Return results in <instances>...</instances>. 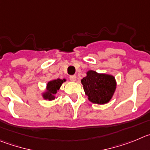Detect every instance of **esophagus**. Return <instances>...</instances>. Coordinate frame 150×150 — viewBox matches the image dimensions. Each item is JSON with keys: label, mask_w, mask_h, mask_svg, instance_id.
Returning a JSON list of instances; mask_svg holds the SVG:
<instances>
[{"label": "esophagus", "mask_w": 150, "mask_h": 150, "mask_svg": "<svg viewBox=\"0 0 150 150\" xmlns=\"http://www.w3.org/2000/svg\"><path fill=\"white\" fill-rule=\"evenodd\" d=\"M69 79L71 81H75V80H76V76L75 75H70Z\"/></svg>", "instance_id": "esophagus-1"}]
</instances>
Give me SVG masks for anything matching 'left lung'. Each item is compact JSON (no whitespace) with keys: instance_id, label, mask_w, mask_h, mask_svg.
I'll return each mask as SVG.
<instances>
[{"instance_id":"obj_1","label":"left lung","mask_w":150,"mask_h":150,"mask_svg":"<svg viewBox=\"0 0 150 150\" xmlns=\"http://www.w3.org/2000/svg\"><path fill=\"white\" fill-rule=\"evenodd\" d=\"M87 75L81 81L85 94L90 102L98 105H105L111 100L116 88L117 81L114 75L98 73L89 70Z\"/></svg>"}]
</instances>
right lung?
I'll use <instances>...</instances> for the list:
<instances>
[{
	"label": "right lung",
	"mask_w": 150,
	"mask_h": 150,
	"mask_svg": "<svg viewBox=\"0 0 150 150\" xmlns=\"http://www.w3.org/2000/svg\"><path fill=\"white\" fill-rule=\"evenodd\" d=\"M65 81H67V79L65 78H63V79L57 78V79H54V80L48 81L46 84L45 90L42 93V98L48 101L54 100L57 98V93L59 91L63 82Z\"/></svg>",
	"instance_id": "add662e5"
}]
</instances>
